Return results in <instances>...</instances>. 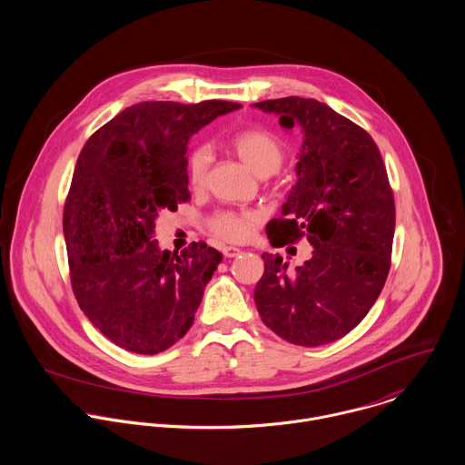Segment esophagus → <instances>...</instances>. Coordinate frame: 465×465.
Here are the masks:
<instances>
[{"mask_svg": "<svg viewBox=\"0 0 465 465\" xmlns=\"http://www.w3.org/2000/svg\"><path fill=\"white\" fill-rule=\"evenodd\" d=\"M240 252H242V249H238V247H223L222 249V254L225 258H236Z\"/></svg>", "mask_w": 465, "mask_h": 465, "instance_id": "esophagus-1", "label": "esophagus"}]
</instances>
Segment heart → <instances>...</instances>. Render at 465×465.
<instances>
[{"label":"heart","instance_id":"b5f03b06","mask_svg":"<svg viewBox=\"0 0 465 465\" xmlns=\"http://www.w3.org/2000/svg\"><path fill=\"white\" fill-rule=\"evenodd\" d=\"M231 146L256 175H270L277 172L284 159V148L281 141L273 134L266 133L263 129H247L236 134L231 139ZM209 161L211 153L205 146L195 148L188 155L186 170L190 186L193 190H200L205 184ZM256 222L258 214L249 211H220L209 218V229L222 240L242 242L251 234Z\"/></svg>","mask_w":465,"mask_h":465}]
</instances>
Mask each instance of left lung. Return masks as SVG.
<instances>
[{"instance_id":"1","label":"left lung","mask_w":465,"mask_h":465,"mask_svg":"<svg viewBox=\"0 0 465 465\" xmlns=\"http://www.w3.org/2000/svg\"><path fill=\"white\" fill-rule=\"evenodd\" d=\"M254 107L304 135L297 183L281 218L268 222V240L282 247L304 236L313 247L295 268L263 252L254 302L266 328L286 341L324 345L363 321L387 281L396 229L387 170L372 137L326 104L288 96Z\"/></svg>"}]
</instances>
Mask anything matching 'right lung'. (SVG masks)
I'll return each instance as SVG.
<instances>
[{"mask_svg":"<svg viewBox=\"0 0 465 465\" xmlns=\"http://www.w3.org/2000/svg\"><path fill=\"white\" fill-rule=\"evenodd\" d=\"M240 107L141 102L93 134L78 155L64 207L71 286L93 326L131 352L157 354L179 341L222 262L202 242L177 254L152 236L161 211L190 199L192 135Z\"/></svg>","mask_w":465,"mask_h":465,"instance_id":"add662e5","label":"right lung"}]
</instances>
